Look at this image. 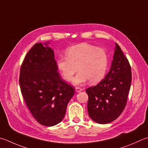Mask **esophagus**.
<instances>
[{"label":"esophagus","mask_w":148,"mask_h":148,"mask_svg":"<svg viewBox=\"0 0 148 148\" xmlns=\"http://www.w3.org/2000/svg\"><path fill=\"white\" fill-rule=\"evenodd\" d=\"M75 90H76V92H81V91H82V88H79V87H76L75 88Z\"/></svg>","instance_id":"esophagus-1"}]
</instances>
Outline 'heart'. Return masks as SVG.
Here are the masks:
<instances>
[{"label": "heart", "instance_id": "heart-1", "mask_svg": "<svg viewBox=\"0 0 148 148\" xmlns=\"http://www.w3.org/2000/svg\"><path fill=\"white\" fill-rule=\"evenodd\" d=\"M66 56L58 60V67L63 78L75 84H82L88 80L90 84L101 82L108 67V55L103 49L87 43H82L69 48Z\"/></svg>", "mask_w": 148, "mask_h": 148}]
</instances>
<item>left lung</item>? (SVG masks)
<instances>
[{
  "mask_svg": "<svg viewBox=\"0 0 148 148\" xmlns=\"http://www.w3.org/2000/svg\"><path fill=\"white\" fill-rule=\"evenodd\" d=\"M131 69L120 46L116 43L111 69L97 85L86 89L88 113L100 124L116 120L125 109L130 92Z\"/></svg>",
  "mask_w": 148,
  "mask_h": 148,
  "instance_id": "1",
  "label": "left lung"
}]
</instances>
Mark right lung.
Segmentation results:
<instances>
[{
    "instance_id": "right-lung-1",
    "label": "right lung",
    "mask_w": 148,
    "mask_h": 148,
    "mask_svg": "<svg viewBox=\"0 0 148 148\" xmlns=\"http://www.w3.org/2000/svg\"><path fill=\"white\" fill-rule=\"evenodd\" d=\"M35 44L21 65L19 85L25 103L40 124L53 126L65 116L74 87L61 78L52 48Z\"/></svg>"
}]
</instances>
